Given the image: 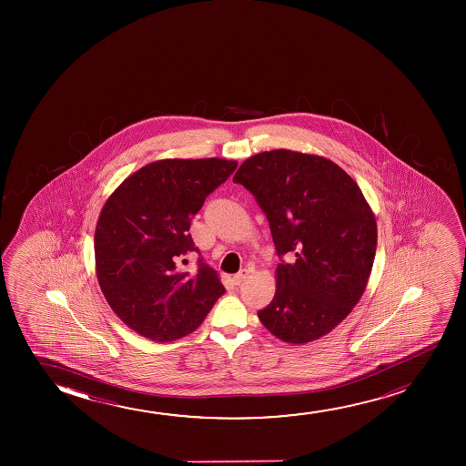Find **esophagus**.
I'll return each mask as SVG.
<instances>
[{
  "label": "esophagus",
  "mask_w": 466,
  "mask_h": 466,
  "mask_svg": "<svg viewBox=\"0 0 466 466\" xmlns=\"http://www.w3.org/2000/svg\"><path fill=\"white\" fill-rule=\"evenodd\" d=\"M248 270H247V268H243V270H240L238 274H236L234 277H232V281H234L236 285H240L242 281H245L247 279H248Z\"/></svg>",
  "instance_id": "1"
}]
</instances>
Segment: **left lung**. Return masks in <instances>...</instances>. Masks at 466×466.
Segmentation results:
<instances>
[{
    "label": "left lung",
    "instance_id": "left-lung-1",
    "mask_svg": "<svg viewBox=\"0 0 466 466\" xmlns=\"http://www.w3.org/2000/svg\"><path fill=\"white\" fill-rule=\"evenodd\" d=\"M268 217L277 255L272 302L262 325L289 344L331 332L361 299L377 247V224L363 192L332 160L274 149L234 175Z\"/></svg>",
    "mask_w": 466,
    "mask_h": 466
}]
</instances>
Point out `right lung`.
Wrapping results in <instances>:
<instances>
[{"instance_id": "obj_1", "label": "right lung", "mask_w": 466, "mask_h": 466, "mask_svg": "<svg viewBox=\"0 0 466 466\" xmlns=\"http://www.w3.org/2000/svg\"><path fill=\"white\" fill-rule=\"evenodd\" d=\"M236 160L164 159L124 179L103 205L96 228L98 285L113 312L143 338L170 342L194 331L224 289L215 268L179 262L198 248L191 219Z\"/></svg>"}]
</instances>
